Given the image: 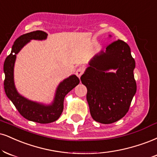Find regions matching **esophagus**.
<instances>
[{"label": "esophagus", "mask_w": 157, "mask_h": 157, "mask_svg": "<svg viewBox=\"0 0 157 157\" xmlns=\"http://www.w3.org/2000/svg\"><path fill=\"white\" fill-rule=\"evenodd\" d=\"M83 72H84V69H82V67H80L77 69L76 75L79 77V78H80V77L82 76V75L83 74Z\"/></svg>", "instance_id": "esophagus-1"}]
</instances>
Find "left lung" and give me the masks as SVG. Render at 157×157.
<instances>
[{"mask_svg":"<svg viewBox=\"0 0 157 157\" xmlns=\"http://www.w3.org/2000/svg\"><path fill=\"white\" fill-rule=\"evenodd\" d=\"M135 67L129 46L122 40L113 41L105 52L93 58L80 80L87 88L86 99L94 121L112 124L127 113L137 90ZM109 69L117 71L107 73Z\"/></svg>","mask_w":157,"mask_h":157,"instance_id":"1","label":"left lung"}]
</instances>
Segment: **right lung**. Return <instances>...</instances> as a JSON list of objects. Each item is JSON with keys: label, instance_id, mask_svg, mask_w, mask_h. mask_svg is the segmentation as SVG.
Instances as JSON below:
<instances>
[{"label": "right lung", "instance_id": "right-lung-1", "mask_svg": "<svg viewBox=\"0 0 157 157\" xmlns=\"http://www.w3.org/2000/svg\"><path fill=\"white\" fill-rule=\"evenodd\" d=\"M47 36L48 34L42 31H36L20 36L14 41L12 52L6 58L3 65L5 73L3 85L6 96L21 116L26 119L39 124H49L58 120L63 112L65 96L80 83V80L76 75H71L60 82L56 91L54 102L50 106L29 101L17 93L14 83V65L16 55L31 39L42 40L46 39Z\"/></svg>", "mask_w": 157, "mask_h": 157}]
</instances>
